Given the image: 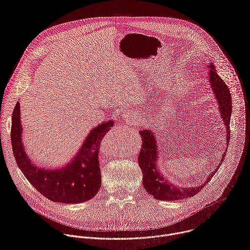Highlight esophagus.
Masks as SVG:
<instances>
[{"mask_svg": "<svg viewBox=\"0 0 250 250\" xmlns=\"http://www.w3.org/2000/svg\"><path fill=\"white\" fill-rule=\"evenodd\" d=\"M132 117H133V116H132V114H131V113H127V114H125V120H127V121H128V120H131V119H132Z\"/></svg>", "mask_w": 250, "mask_h": 250, "instance_id": "obj_1", "label": "esophagus"}]
</instances>
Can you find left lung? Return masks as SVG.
Masks as SVG:
<instances>
[{"mask_svg":"<svg viewBox=\"0 0 250 250\" xmlns=\"http://www.w3.org/2000/svg\"><path fill=\"white\" fill-rule=\"evenodd\" d=\"M209 67V82L211 89L215 94L224 123L227 126V144L229 146L230 138V116H231V97L229 87L224 80L217 74L216 69L212 64ZM142 140V146L138 155V164L142 172V183L146 192L156 200L161 201H179L186 198H191L198 194L209 181L210 178L216 174L219 168L213 170L204 184L199 187L179 188L173 185L171 182L164 179V176L157 169V145L153 133L149 129L139 131ZM226 152L223 154L219 167L224 162Z\"/></svg>","mask_w":250,"mask_h":250,"instance_id":"obj_1","label":"left lung"}]
</instances>
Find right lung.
Listing matches in <instances>:
<instances>
[{
  "instance_id": "add662e5",
  "label": "right lung",
  "mask_w": 250,
  "mask_h": 250,
  "mask_svg": "<svg viewBox=\"0 0 250 250\" xmlns=\"http://www.w3.org/2000/svg\"><path fill=\"white\" fill-rule=\"evenodd\" d=\"M113 121L103 123L91 130L73 160L61 169H42L27 157L21 141L20 102L12 117L11 140L15 159L28 182L52 202L83 203L92 199L101 187L99 152L104 136L113 126Z\"/></svg>"
}]
</instances>
